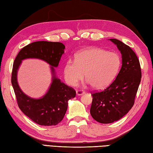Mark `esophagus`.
Masks as SVG:
<instances>
[{
  "mask_svg": "<svg viewBox=\"0 0 153 153\" xmlns=\"http://www.w3.org/2000/svg\"><path fill=\"white\" fill-rule=\"evenodd\" d=\"M84 93H85V91L84 90H76V94H77V95H78V96L82 95V94H84Z\"/></svg>",
  "mask_w": 153,
  "mask_h": 153,
  "instance_id": "1",
  "label": "esophagus"
}]
</instances>
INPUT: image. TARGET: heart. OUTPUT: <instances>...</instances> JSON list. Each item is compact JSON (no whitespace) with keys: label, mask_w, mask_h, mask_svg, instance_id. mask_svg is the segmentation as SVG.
<instances>
[{"label":"heart","mask_w":153,"mask_h":153,"mask_svg":"<svg viewBox=\"0 0 153 153\" xmlns=\"http://www.w3.org/2000/svg\"><path fill=\"white\" fill-rule=\"evenodd\" d=\"M120 65V59L114 52L100 48H88L69 59L63 68L67 84L76 86L84 77L94 88H103L114 78Z\"/></svg>","instance_id":"heart-1"}]
</instances>
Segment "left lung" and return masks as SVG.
Instances as JSON below:
<instances>
[{
    "mask_svg": "<svg viewBox=\"0 0 153 153\" xmlns=\"http://www.w3.org/2000/svg\"><path fill=\"white\" fill-rule=\"evenodd\" d=\"M120 51L123 65L114 80L101 91L91 92L90 114L100 123L108 124L120 120L134 104L142 73L137 55L122 41L110 39Z\"/></svg>",
    "mask_w": 153,
    "mask_h": 153,
    "instance_id": "8db88e82",
    "label": "left lung"
}]
</instances>
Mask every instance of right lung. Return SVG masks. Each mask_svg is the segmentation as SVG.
<instances>
[{
    "instance_id": "right-lung-1",
    "label": "right lung",
    "mask_w": 153,
    "mask_h": 153,
    "mask_svg": "<svg viewBox=\"0 0 153 153\" xmlns=\"http://www.w3.org/2000/svg\"><path fill=\"white\" fill-rule=\"evenodd\" d=\"M65 45L59 42L41 41L24 47L16 55L13 63L11 83L19 108L35 123L42 126H55L63 120L67 111L68 102L76 95L73 88L65 85L55 76L54 68L57 67ZM37 58L52 65L53 82L49 91L43 98L33 99L25 95L19 88L16 73L22 60Z\"/></svg>"
}]
</instances>
